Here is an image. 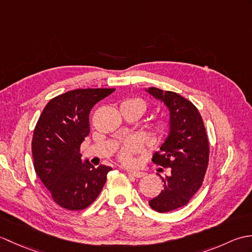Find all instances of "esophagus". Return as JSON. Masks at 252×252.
<instances>
[{"label": "esophagus", "instance_id": "obj_1", "mask_svg": "<svg viewBox=\"0 0 252 252\" xmlns=\"http://www.w3.org/2000/svg\"><path fill=\"white\" fill-rule=\"evenodd\" d=\"M127 174L133 176V178H136V179H140V178H143L144 175H145V173L144 172H141V171H132V170H129L127 171Z\"/></svg>", "mask_w": 252, "mask_h": 252}]
</instances>
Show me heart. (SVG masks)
I'll use <instances>...</instances> for the list:
<instances>
[{
	"mask_svg": "<svg viewBox=\"0 0 252 252\" xmlns=\"http://www.w3.org/2000/svg\"><path fill=\"white\" fill-rule=\"evenodd\" d=\"M127 103H131L135 105L136 107L141 109L142 112L146 110V103L143 99L135 98L126 100ZM169 130V125L165 121H158L156 125L154 126V131L159 136H163ZM141 151V143L135 137H130L123 144L121 147V151L119 154V158L122 162L125 163H131L132 162V155Z\"/></svg>",
	"mask_w": 252,
	"mask_h": 252,
	"instance_id": "obj_1",
	"label": "heart"
}]
</instances>
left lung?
<instances>
[{"mask_svg": "<svg viewBox=\"0 0 252 252\" xmlns=\"http://www.w3.org/2000/svg\"><path fill=\"white\" fill-rule=\"evenodd\" d=\"M169 110V133L155 153L153 162L170 168L163 189L148 201L155 211L163 213L185 206L200 189L209 161V143L201 116L183 96L157 88L145 89Z\"/></svg>", "mask_w": 252, "mask_h": 252, "instance_id": "left-lung-1", "label": "left lung"}]
</instances>
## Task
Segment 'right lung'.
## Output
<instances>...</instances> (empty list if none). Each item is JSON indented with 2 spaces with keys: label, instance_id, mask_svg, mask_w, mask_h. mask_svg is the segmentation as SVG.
<instances>
[{
  "label": "right lung",
  "instance_id": "add662e5",
  "mask_svg": "<svg viewBox=\"0 0 252 252\" xmlns=\"http://www.w3.org/2000/svg\"><path fill=\"white\" fill-rule=\"evenodd\" d=\"M115 89H79L51 99L37 120L32 138L35 173L57 205L82 210L92 203L111 167L82 161L80 145L90 133L93 106Z\"/></svg>",
  "mask_w": 252,
  "mask_h": 252
}]
</instances>
